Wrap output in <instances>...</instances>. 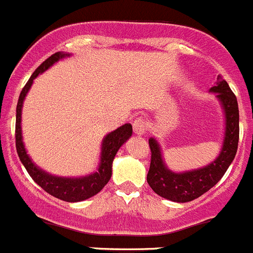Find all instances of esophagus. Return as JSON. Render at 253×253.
I'll return each mask as SVG.
<instances>
[{
	"label": "esophagus",
	"instance_id": "34e87169",
	"mask_svg": "<svg viewBox=\"0 0 253 253\" xmlns=\"http://www.w3.org/2000/svg\"><path fill=\"white\" fill-rule=\"evenodd\" d=\"M133 130H134V134L138 136H142L145 134V130H147V128H145V123L144 120L142 119V118H136L135 120L133 122Z\"/></svg>",
	"mask_w": 253,
	"mask_h": 253
}]
</instances>
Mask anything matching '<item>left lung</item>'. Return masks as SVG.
<instances>
[{
	"label": "left lung",
	"instance_id": "left-lung-1",
	"mask_svg": "<svg viewBox=\"0 0 253 253\" xmlns=\"http://www.w3.org/2000/svg\"><path fill=\"white\" fill-rule=\"evenodd\" d=\"M216 94L224 114V135L221 150L214 161L197 169L173 172L163 159L161 144L152 136L149 147L152 150V161L147 180L150 188L163 198L172 202L185 203L198 198L203 193L216 185L235 159L240 136V114L238 104L227 81L221 76L217 78L216 84L210 89Z\"/></svg>",
	"mask_w": 253,
	"mask_h": 253
}]
</instances>
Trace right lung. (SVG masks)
I'll use <instances>...</instances> for the list:
<instances>
[{"mask_svg": "<svg viewBox=\"0 0 253 253\" xmlns=\"http://www.w3.org/2000/svg\"><path fill=\"white\" fill-rule=\"evenodd\" d=\"M69 56H71V55L62 52V51L51 55L35 70V73L32 74L31 78L27 81V84L21 91L17 108H16V149H17L18 158L26 168L30 177L40 185L43 191H46L51 196L61 199V201H65V202H80V201H85V199L99 193L105 187L106 183L110 180L111 173H113V170H111L113 169V161H114L120 147L131 136L133 128H131L130 124L126 123V124L122 125L114 131H111L104 136L103 142H101L100 158H99L100 162H99L98 168L95 172L87 175H81V177L54 175L41 169L35 162H32L30 155L27 154L26 148H25L24 139H22V128H21L22 106H24L25 98H26L27 92L30 91L32 84H34V80L37 76L45 73L47 69H50L57 61Z\"/></svg>", "mask_w": 253, "mask_h": 253, "instance_id": "add662e5", "label": "right lung"}]
</instances>
